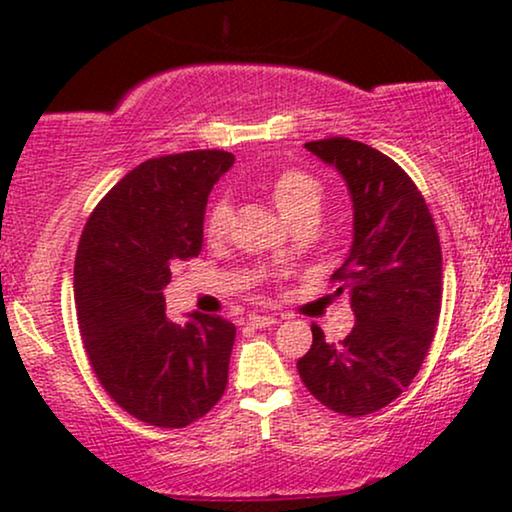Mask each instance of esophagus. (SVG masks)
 I'll return each mask as SVG.
<instances>
[{
	"mask_svg": "<svg viewBox=\"0 0 512 512\" xmlns=\"http://www.w3.org/2000/svg\"><path fill=\"white\" fill-rule=\"evenodd\" d=\"M247 324L254 326V328H268L272 324H277L275 317H270V314H249L247 317Z\"/></svg>",
	"mask_w": 512,
	"mask_h": 512,
	"instance_id": "esophagus-1",
	"label": "esophagus"
}]
</instances>
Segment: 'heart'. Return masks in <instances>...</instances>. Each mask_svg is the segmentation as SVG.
I'll list each match as a JSON object with an SVG mask.
<instances>
[{"mask_svg":"<svg viewBox=\"0 0 512 512\" xmlns=\"http://www.w3.org/2000/svg\"><path fill=\"white\" fill-rule=\"evenodd\" d=\"M270 198L275 207L282 212L286 221L296 223L305 216H319L321 200H324V188L312 174L303 170H286L272 181ZM230 221V202L226 198H219L209 207L205 219V233L209 237L223 235Z\"/></svg>","mask_w":512,"mask_h":512,"instance_id":"b5f03b06","label":"heart"}]
</instances>
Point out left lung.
Segmentation results:
<instances>
[{"instance_id":"8db88e82","label":"left lung","mask_w":512,"mask_h":512,"mask_svg":"<svg viewBox=\"0 0 512 512\" xmlns=\"http://www.w3.org/2000/svg\"><path fill=\"white\" fill-rule=\"evenodd\" d=\"M305 149L340 172L352 198V247L331 279L335 296L349 293L356 324L342 342H326L312 324L298 373L326 408L370 415L410 387L436 333L443 298L436 223L408 174L373 146L331 137Z\"/></svg>"}]
</instances>
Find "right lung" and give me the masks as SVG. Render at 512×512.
<instances>
[{"label":"right lung","instance_id":"add662e5","mask_svg":"<svg viewBox=\"0 0 512 512\" xmlns=\"http://www.w3.org/2000/svg\"><path fill=\"white\" fill-rule=\"evenodd\" d=\"M235 163L228 151L151 158L104 195L83 228L74 300L88 359L132 417L181 429L205 417L228 384L235 326L165 314L170 268L200 254L207 198Z\"/></svg>","mask_w":512,"mask_h":512}]
</instances>
